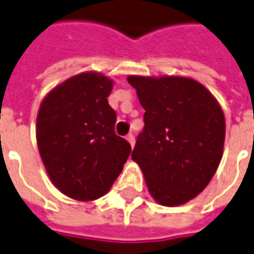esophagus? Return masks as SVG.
<instances>
[{
	"label": "esophagus",
	"mask_w": 254,
	"mask_h": 254,
	"mask_svg": "<svg viewBox=\"0 0 254 254\" xmlns=\"http://www.w3.org/2000/svg\"><path fill=\"white\" fill-rule=\"evenodd\" d=\"M127 141H129V143H130V145L134 144V136H133L132 133H129V134H127Z\"/></svg>",
	"instance_id": "1"
}]
</instances>
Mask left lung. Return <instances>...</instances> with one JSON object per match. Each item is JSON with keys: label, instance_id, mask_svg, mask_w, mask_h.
Here are the masks:
<instances>
[{"label": "left lung", "instance_id": "1", "mask_svg": "<svg viewBox=\"0 0 254 254\" xmlns=\"http://www.w3.org/2000/svg\"><path fill=\"white\" fill-rule=\"evenodd\" d=\"M127 82L145 110L132 159L158 203L183 205L202 192L217 170L226 136L223 110L191 78L130 75Z\"/></svg>", "mask_w": 254, "mask_h": 254}]
</instances>
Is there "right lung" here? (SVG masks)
Segmentation results:
<instances>
[{"label": "right lung", "instance_id": "obj_1", "mask_svg": "<svg viewBox=\"0 0 254 254\" xmlns=\"http://www.w3.org/2000/svg\"><path fill=\"white\" fill-rule=\"evenodd\" d=\"M113 81L99 72L68 78L42 100L37 144L55 187L78 201L106 194L132 147L115 134L117 114L107 97Z\"/></svg>", "mask_w": 254, "mask_h": 254}]
</instances>
